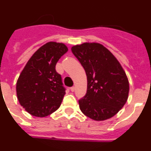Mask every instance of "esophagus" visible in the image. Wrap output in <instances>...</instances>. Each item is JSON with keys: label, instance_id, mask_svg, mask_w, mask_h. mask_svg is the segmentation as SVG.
Here are the masks:
<instances>
[{"label": "esophagus", "instance_id": "34e87169", "mask_svg": "<svg viewBox=\"0 0 151 151\" xmlns=\"http://www.w3.org/2000/svg\"><path fill=\"white\" fill-rule=\"evenodd\" d=\"M70 91H71L72 92H73V91H75V87H70Z\"/></svg>", "mask_w": 151, "mask_h": 151}]
</instances>
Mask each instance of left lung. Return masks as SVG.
Instances as JSON below:
<instances>
[{
	"instance_id": "left-lung-1",
	"label": "left lung",
	"mask_w": 151,
	"mask_h": 151,
	"mask_svg": "<svg viewBox=\"0 0 151 151\" xmlns=\"http://www.w3.org/2000/svg\"><path fill=\"white\" fill-rule=\"evenodd\" d=\"M87 74L85 96L79 100L83 114L97 121L114 116L126 104L129 82L120 62L98 43H83L71 47Z\"/></svg>"
}]
</instances>
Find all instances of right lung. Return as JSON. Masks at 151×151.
<instances>
[{
    "mask_svg": "<svg viewBox=\"0 0 151 151\" xmlns=\"http://www.w3.org/2000/svg\"><path fill=\"white\" fill-rule=\"evenodd\" d=\"M68 50L63 43H47L33 54L21 71L16 86L17 97L30 114L44 117L60 107L65 88L55 67Z\"/></svg>",
    "mask_w": 151,
    "mask_h": 151,
    "instance_id": "1",
    "label": "right lung"
}]
</instances>
